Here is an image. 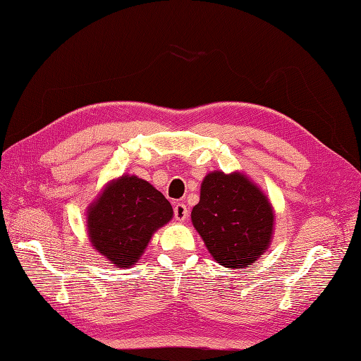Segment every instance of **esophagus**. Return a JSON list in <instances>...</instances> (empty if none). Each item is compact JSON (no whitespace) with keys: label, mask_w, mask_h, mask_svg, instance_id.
<instances>
[{"label":"esophagus","mask_w":361,"mask_h":361,"mask_svg":"<svg viewBox=\"0 0 361 361\" xmlns=\"http://www.w3.org/2000/svg\"><path fill=\"white\" fill-rule=\"evenodd\" d=\"M188 207H186V204H183V203H178V204H175V207H173V216H175V220L177 221H184V220H188Z\"/></svg>","instance_id":"34e87169"}]
</instances>
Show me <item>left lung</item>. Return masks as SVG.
I'll use <instances>...</instances> for the list:
<instances>
[{
	"label": "left lung",
	"mask_w": 361,
	"mask_h": 361,
	"mask_svg": "<svg viewBox=\"0 0 361 361\" xmlns=\"http://www.w3.org/2000/svg\"><path fill=\"white\" fill-rule=\"evenodd\" d=\"M190 216L207 250L224 267H246L271 245L274 209L240 172L207 173Z\"/></svg>",
	"instance_id": "8db88e82"
}]
</instances>
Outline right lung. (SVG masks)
<instances>
[{"instance_id": "right-lung-1", "label": "right lung", "mask_w": 361, "mask_h": 361, "mask_svg": "<svg viewBox=\"0 0 361 361\" xmlns=\"http://www.w3.org/2000/svg\"><path fill=\"white\" fill-rule=\"evenodd\" d=\"M169 201L135 175L112 180L87 209L92 246L118 267L138 263L150 237L172 219Z\"/></svg>"}]
</instances>
